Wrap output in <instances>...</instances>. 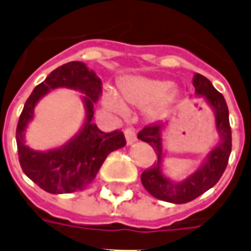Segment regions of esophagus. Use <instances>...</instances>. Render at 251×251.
<instances>
[{
  "mask_svg": "<svg viewBox=\"0 0 251 251\" xmlns=\"http://www.w3.org/2000/svg\"><path fill=\"white\" fill-rule=\"evenodd\" d=\"M124 133H125L126 141H127V144H131V142H134L137 140L136 133H134V130H133L131 127H126L125 130H124Z\"/></svg>",
  "mask_w": 251,
  "mask_h": 251,
  "instance_id": "1",
  "label": "esophagus"
}]
</instances>
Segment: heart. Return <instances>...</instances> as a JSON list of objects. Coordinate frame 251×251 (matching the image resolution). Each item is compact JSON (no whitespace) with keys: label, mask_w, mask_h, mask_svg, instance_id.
I'll list each match as a JSON object with an SVG mask.
<instances>
[{"label":"heart","mask_w":251,"mask_h":251,"mask_svg":"<svg viewBox=\"0 0 251 251\" xmlns=\"http://www.w3.org/2000/svg\"><path fill=\"white\" fill-rule=\"evenodd\" d=\"M169 87L171 83L168 80L140 76L126 77L118 86V95L110 91L103 94V103L115 113H122L124 106H151V114L157 117L174 99V94L167 93Z\"/></svg>","instance_id":"obj_1"}]
</instances>
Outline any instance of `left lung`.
I'll return each instance as SVG.
<instances>
[{
  "instance_id": "left-lung-1",
  "label": "left lung",
  "mask_w": 251,
  "mask_h": 251,
  "mask_svg": "<svg viewBox=\"0 0 251 251\" xmlns=\"http://www.w3.org/2000/svg\"><path fill=\"white\" fill-rule=\"evenodd\" d=\"M192 84L195 93L203 95L205 100L212 106L215 111L216 129L221 134L219 145L211 151L207 161L194 175H191L184 181L174 183L161 174L160 165L163 157V122L145 126L137 136L142 141L148 142L157 154V161H154L152 167L142 172V185L154 198L175 204L188 203L212 188L225 172L231 153V127L228 121V109L223 95L214 88L207 77L200 74H195Z\"/></svg>"
}]
</instances>
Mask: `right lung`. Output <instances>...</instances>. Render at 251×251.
<instances>
[{"instance_id":"right-lung-1","label":"right lung","mask_w":251,"mask_h":251,"mask_svg":"<svg viewBox=\"0 0 251 251\" xmlns=\"http://www.w3.org/2000/svg\"><path fill=\"white\" fill-rule=\"evenodd\" d=\"M68 87L82 91L88 117L82 130L66 146L36 152L25 145L24 131L33 116L37 100L53 88ZM102 95V80L82 62H70L57 67L44 82L36 86L26 99L20 115L16 141L20 165L33 183L50 194H71L86 188L98 174L109 153L125 147L126 140L121 130L102 131L93 122L94 103Z\"/></svg>"}]
</instances>
